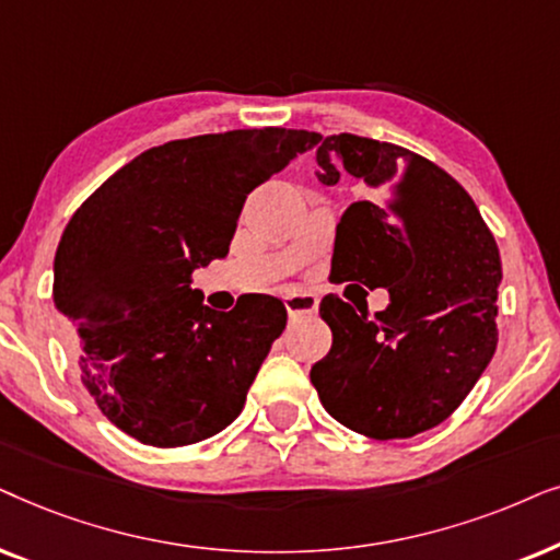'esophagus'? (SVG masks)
Returning <instances> with one entry per match:
<instances>
[{
  "label": "esophagus",
  "mask_w": 560,
  "mask_h": 560,
  "mask_svg": "<svg viewBox=\"0 0 560 560\" xmlns=\"http://www.w3.org/2000/svg\"><path fill=\"white\" fill-rule=\"evenodd\" d=\"M284 307L289 312V317H300V315H312V312H317L319 307V300L315 294H292V296H284Z\"/></svg>",
  "instance_id": "1"
}]
</instances>
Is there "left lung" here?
<instances>
[{"label": "left lung", "instance_id": "8db88e82", "mask_svg": "<svg viewBox=\"0 0 560 560\" xmlns=\"http://www.w3.org/2000/svg\"><path fill=\"white\" fill-rule=\"evenodd\" d=\"M363 182L342 212L332 276L389 292L374 317L338 294L319 302L332 348L310 371L335 420L376 441L412 438L451 417L497 350L499 248L456 178L407 148L330 136L317 178Z\"/></svg>", "mask_w": 560, "mask_h": 560}]
</instances>
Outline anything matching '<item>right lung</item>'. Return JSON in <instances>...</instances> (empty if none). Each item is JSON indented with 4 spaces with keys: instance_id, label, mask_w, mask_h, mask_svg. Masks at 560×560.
<instances>
[{
    "instance_id": "obj_1",
    "label": "right lung",
    "mask_w": 560,
    "mask_h": 560,
    "mask_svg": "<svg viewBox=\"0 0 560 560\" xmlns=\"http://www.w3.org/2000/svg\"><path fill=\"white\" fill-rule=\"evenodd\" d=\"M319 140L284 128L171 140L73 212L56 250L54 300L79 327L81 384L130 438L176 448L241 415L287 310L268 294L210 310L191 273L228 256L248 194Z\"/></svg>"
}]
</instances>
